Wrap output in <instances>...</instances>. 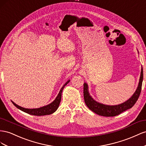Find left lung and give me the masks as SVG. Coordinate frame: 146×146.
<instances>
[{
	"label": "left lung",
	"mask_w": 146,
	"mask_h": 146,
	"mask_svg": "<svg viewBox=\"0 0 146 146\" xmlns=\"http://www.w3.org/2000/svg\"><path fill=\"white\" fill-rule=\"evenodd\" d=\"M143 80V70L141 68V76L138 87L137 88L135 94L133 96L123 103L115 106H109L103 105L94 100L93 98L89 95L88 92V86L86 83L84 84V102L87 106L98 115L105 116V117H114V116L119 115L122 112L131 108L134 106L136 102L138 100L141 94V88H142V83Z\"/></svg>",
	"instance_id": "obj_1"
}]
</instances>
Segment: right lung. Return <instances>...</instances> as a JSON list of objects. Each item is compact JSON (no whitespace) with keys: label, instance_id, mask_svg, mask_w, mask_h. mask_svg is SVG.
<instances>
[{"label":"right lung","instance_id":"add662e5","mask_svg":"<svg viewBox=\"0 0 146 146\" xmlns=\"http://www.w3.org/2000/svg\"><path fill=\"white\" fill-rule=\"evenodd\" d=\"M69 82H70V81H68L63 86V87H62L59 94H58V95H57V97L55 99V100L47 106H45L41 107L40 108H36V109H27V108H24L21 107V106L17 105L16 104H15L13 102H12V103H13V105L16 108H18L19 110H21L25 112H26V113L29 114L34 115H38V116L51 114L53 113V112H54L57 110L58 107H59V104L60 103V100H61L62 90H63L64 87L66 84H67Z\"/></svg>","mask_w":146,"mask_h":146}]
</instances>
